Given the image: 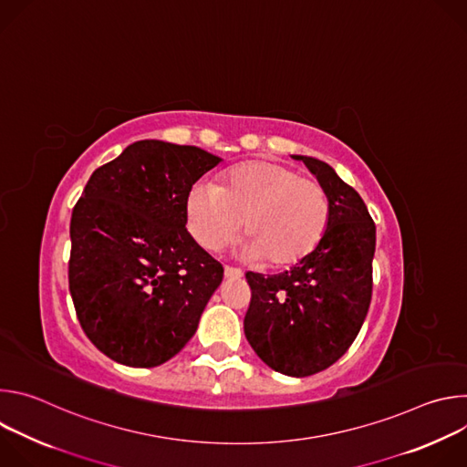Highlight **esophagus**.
I'll list each match as a JSON object with an SVG mask.
<instances>
[{
	"label": "esophagus",
	"mask_w": 467,
	"mask_h": 467,
	"mask_svg": "<svg viewBox=\"0 0 467 467\" xmlns=\"http://www.w3.org/2000/svg\"><path fill=\"white\" fill-rule=\"evenodd\" d=\"M244 274L240 270H234V268H229V265H225V279H242Z\"/></svg>",
	"instance_id": "esophagus-1"
}]
</instances>
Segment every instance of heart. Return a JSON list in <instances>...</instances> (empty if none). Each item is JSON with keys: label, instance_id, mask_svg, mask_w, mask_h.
<instances>
[{"label": "heart", "instance_id": "1", "mask_svg": "<svg viewBox=\"0 0 467 467\" xmlns=\"http://www.w3.org/2000/svg\"><path fill=\"white\" fill-rule=\"evenodd\" d=\"M186 227L207 251L227 247L242 229V254L272 270L308 258L330 222L325 188L286 164L253 161L229 168L220 184L197 181L186 193Z\"/></svg>", "mask_w": 467, "mask_h": 467}]
</instances>
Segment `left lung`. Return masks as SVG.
I'll use <instances>...</instances> for the list:
<instances>
[{"label":"left lung","mask_w":467,"mask_h":467,"mask_svg":"<svg viewBox=\"0 0 467 467\" xmlns=\"http://www.w3.org/2000/svg\"><path fill=\"white\" fill-rule=\"evenodd\" d=\"M303 161L330 202V222L317 249L288 272H247L251 303L244 332L272 369L308 377L335 364L355 342L373 290L375 223L358 192L327 162Z\"/></svg>","instance_id":"8db88e82"}]
</instances>
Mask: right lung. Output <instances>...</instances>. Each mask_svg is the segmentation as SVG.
Masks as SVG:
<instances>
[{
  "instance_id": "add662e5",
  "label": "right lung",
  "mask_w": 467,
  "mask_h": 467,
  "mask_svg": "<svg viewBox=\"0 0 467 467\" xmlns=\"http://www.w3.org/2000/svg\"><path fill=\"white\" fill-rule=\"evenodd\" d=\"M222 159L140 140L98 168L74 207L68 283L88 340L130 368L175 357L197 330L223 265L186 231L192 184Z\"/></svg>"
}]
</instances>
